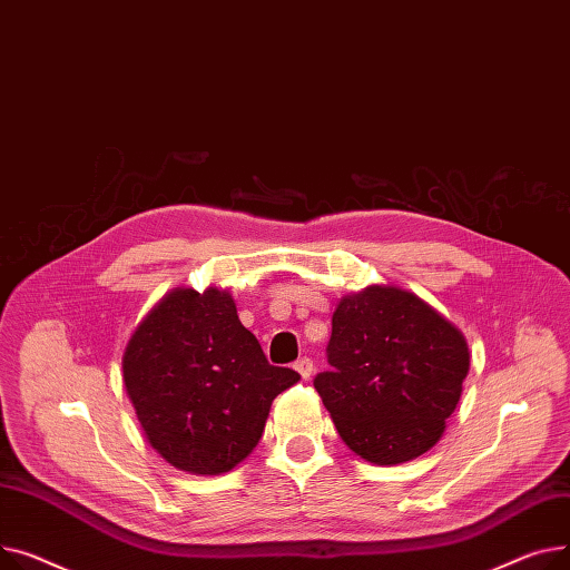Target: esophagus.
<instances>
[{
    "label": "esophagus",
    "mask_w": 570,
    "mask_h": 570,
    "mask_svg": "<svg viewBox=\"0 0 570 570\" xmlns=\"http://www.w3.org/2000/svg\"><path fill=\"white\" fill-rule=\"evenodd\" d=\"M294 371L304 377V380H311V375H313V361L311 358H298L296 363H294Z\"/></svg>",
    "instance_id": "1"
}]
</instances>
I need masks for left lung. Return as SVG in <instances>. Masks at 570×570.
Here are the masks:
<instances>
[{
	"label": "left lung",
	"instance_id": "obj_1",
	"mask_svg": "<svg viewBox=\"0 0 570 570\" xmlns=\"http://www.w3.org/2000/svg\"><path fill=\"white\" fill-rule=\"evenodd\" d=\"M315 389L363 460L400 464L442 440L470 373V347L414 292L371 285L341 298Z\"/></svg>",
	"mask_w": 570,
	"mask_h": 570
}]
</instances>
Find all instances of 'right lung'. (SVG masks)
<instances>
[{
    "label": "right lung",
    "instance_id": "obj_1",
    "mask_svg": "<svg viewBox=\"0 0 570 570\" xmlns=\"http://www.w3.org/2000/svg\"><path fill=\"white\" fill-rule=\"evenodd\" d=\"M121 365L147 442L177 470L203 476L248 458L274 397L301 380L266 361L218 287L165 294L132 331Z\"/></svg>",
    "mask_w": 570,
    "mask_h": 570
}]
</instances>
